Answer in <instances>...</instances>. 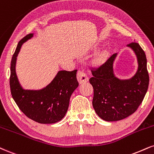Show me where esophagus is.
Here are the masks:
<instances>
[{
  "mask_svg": "<svg viewBox=\"0 0 154 154\" xmlns=\"http://www.w3.org/2000/svg\"><path fill=\"white\" fill-rule=\"evenodd\" d=\"M77 78L79 83L87 82L89 81V77L88 75H87L85 72L81 71V70H79V71L77 72Z\"/></svg>",
  "mask_w": 154,
  "mask_h": 154,
  "instance_id": "esophagus-1",
  "label": "esophagus"
}]
</instances>
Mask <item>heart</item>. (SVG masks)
Segmentation results:
<instances>
[{"label": "heart", "instance_id": "1", "mask_svg": "<svg viewBox=\"0 0 154 154\" xmlns=\"http://www.w3.org/2000/svg\"><path fill=\"white\" fill-rule=\"evenodd\" d=\"M105 56H106V53H105V52H103V53L100 54L99 55V57H98V58L97 59V62H101V61H103V59H105Z\"/></svg>", "mask_w": 154, "mask_h": 154}]
</instances>
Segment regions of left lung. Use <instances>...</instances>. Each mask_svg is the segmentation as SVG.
Here are the masks:
<instances>
[{
    "mask_svg": "<svg viewBox=\"0 0 154 154\" xmlns=\"http://www.w3.org/2000/svg\"><path fill=\"white\" fill-rule=\"evenodd\" d=\"M136 54L138 67L129 79L115 76L113 62L117 54L98 68L91 70L90 84L94 90L92 105L96 113L105 121H118L136 112L145 97L149 84L146 54L136 42L128 44Z\"/></svg>",
    "mask_w": 154,
    "mask_h": 154,
    "instance_id": "obj_1",
    "label": "left lung"
}]
</instances>
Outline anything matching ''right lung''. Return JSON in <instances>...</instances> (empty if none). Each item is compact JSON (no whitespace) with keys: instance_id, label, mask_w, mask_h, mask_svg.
Returning a JSON list of instances; mask_svg holds the SVG:
<instances>
[{"instance_id":"obj_1","label":"right lung","mask_w":154,"mask_h":154,"mask_svg":"<svg viewBox=\"0 0 154 154\" xmlns=\"http://www.w3.org/2000/svg\"><path fill=\"white\" fill-rule=\"evenodd\" d=\"M29 34L18 42L11 63L10 88L18 107L28 118L42 124L55 123L65 116L72 92L78 87L77 69L59 71L46 88L38 90H24L16 73L17 56L24 42L33 37Z\"/></svg>"}]
</instances>
